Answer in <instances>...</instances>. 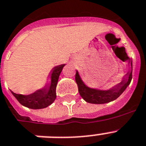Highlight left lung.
Here are the masks:
<instances>
[{
    "mask_svg": "<svg viewBox=\"0 0 146 146\" xmlns=\"http://www.w3.org/2000/svg\"><path fill=\"white\" fill-rule=\"evenodd\" d=\"M125 60L129 61V63H131V70H129L126 74L128 78H123L121 83H119L118 85H116L115 86L112 87L109 90L102 91L88 88L82 81L81 78L78 74V72L77 71L75 74V80L78 84V92L82 98L87 103H94V104H103V103L113 101L119 98L122 93L125 90L128 86L130 84L132 79V60L130 59L129 57H128L127 54Z\"/></svg>",
    "mask_w": 146,
    "mask_h": 146,
    "instance_id": "obj_1",
    "label": "left lung"
}]
</instances>
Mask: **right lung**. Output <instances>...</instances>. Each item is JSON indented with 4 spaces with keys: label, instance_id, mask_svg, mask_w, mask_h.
<instances>
[{
    "label": "right lung",
    "instance_id": "add662e5",
    "mask_svg": "<svg viewBox=\"0 0 146 146\" xmlns=\"http://www.w3.org/2000/svg\"><path fill=\"white\" fill-rule=\"evenodd\" d=\"M65 64L55 66L52 69L51 75V83L49 86H46L43 89L36 91L29 95L16 94L11 91L12 94L18 100L21 105L32 109H44L51 105L56 98V86L58 78Z\"/></svg>",
    "mask_w": 146,
    "mask_h": 146
}]
</instances>
